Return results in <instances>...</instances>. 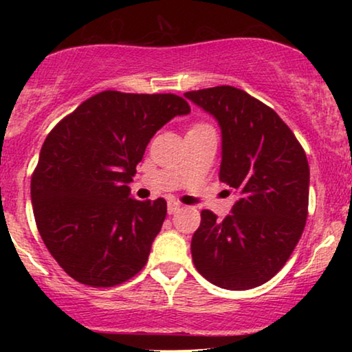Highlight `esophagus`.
Wrapping results in <instances>:
<instances>
[{
	"instance_id": "esophagus-1",
	"label": "esophagus",
	"mask_w": 352,
	"mask_h": 352,
	"mask_svg": "<svg viewBox=\"0 0 352 352\" xmlns=\"http://www.w3.org/2000/svg\"><path fill=\"white\" fill-rule=\"evenodd\" d=\"M181 210V204L179 201H168V213L175 214Z\"/></svg>"
}]
</instances>
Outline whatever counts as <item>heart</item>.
<instances>
[{
    "label": "heart",
    "instance_id": "1",
    "mask_svg": "<svg viewBox=\"0 0 352 352\" xmlns=\"http://www.w3.org/2000/svg\"><path fill=\"white\" fill-rule=\"evenodd\" d=\"M195 126H204V124H195ZM192 128H194V126H192Z\"/></svg>",
    "mask_w": 352,
    "mask_h": 352
}]
</instances>
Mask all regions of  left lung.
Listing matches in <instances>:
<instances>
[{
	"label": "left lung",
	"instance_id": "1",
	"mask_svg": "<svg viewBox=\"0 0 352 352\" xmlns=\"http://www.w3.org/2000/svg\"><path fill=\"white\" fill-rule=\"evenodd\" d=\"M184 96L218 122L219 181L240 195L223 221L213 211H201L190 242L197 271L228 290L263 285L283 267L305 230L306 153L283 120L242 89L224 85Z\"/></svg>",
	"mask_w": 352,
	"mask_h": 352
}]
</instances>
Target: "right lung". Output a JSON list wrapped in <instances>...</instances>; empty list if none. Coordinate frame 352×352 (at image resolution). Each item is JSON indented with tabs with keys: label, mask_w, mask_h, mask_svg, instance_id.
<instances>
[{
	"label": "right lung",
	"mask_w": 352,
	"mask_h": 352,
	"mask_svg": "<svg viewBox=\"0 0 352 352\" xmlns=\"http://www.w3.org/2000/svg\"><path fill=\"white\" fill-rule=\"evenodd\" d=\"M189 112L176 94L102 91L47 134L32 175L33 214L46 248L76 282L120 285L146 266L166 201L131 199L128 184L153 134Z\"/></svg>",
	"instance_id": "1"
}]
</instances>
